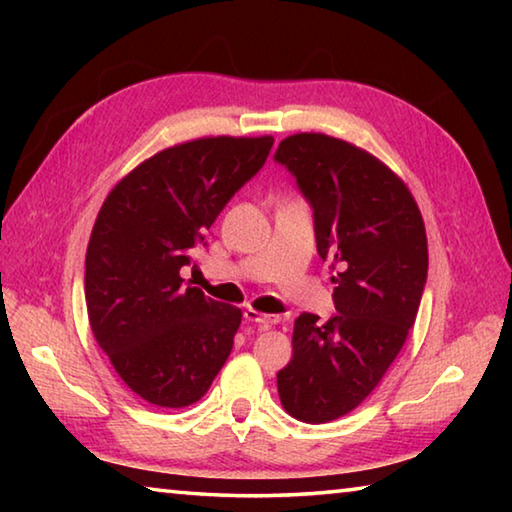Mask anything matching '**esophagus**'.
<instances>
[{"label": "esophagus", "mask_w": 512, "mask_h": 512, "mask_svg": "<svg viewBox=\"0 0 512 512\" xmlns=\"http://www.w3.org/2000/svg\"><path fill=\"white\" fill-rule=\"evenodd\" d=\"M244 318L248 320V323H257V325H262V327H271V325L280 323V316L262 314V311H255V309H250V307L244 311Z\"/></svg>", "instance_id": "34e87169"}]
</instances>
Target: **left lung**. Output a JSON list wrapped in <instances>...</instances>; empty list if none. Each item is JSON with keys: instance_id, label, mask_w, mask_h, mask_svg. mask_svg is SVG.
<instances>
[{"instance_id": "left-lung-1", "label": "left lung", "mask_w": 512, "mask_h": 512, "mask_svg": "<svg viewBox=\"0 0 512 512\" xmlns=\"http://www.w3.org/2000/svg\"><path fill=\"white\" fill-rule=\"evenodd\" d=\"M275 162L314 210L318 255L341 266L336 314L296 318L277 393L296 420L329 422L357 409L400 354L427 284V235L406 185L357 146L300 133L280 142Z\"/></svg>"}]
</instances>
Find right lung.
<instances>
[{
    "mask_svg": "<svg viewBox=\"0 0 512 512\" xmlns=\"http://www.w3.org/2000/svg\"><path fill=\"white\" fill-rule=\"evenodd\" d=\"M273 137H203L155 153L108 194L85 255V302L99 348L135 395L180 409L219 375L241 309L189 287L180 268Z\"/></svg>",
    "mask_w": 512,
    "mask_h": 512,
    "instance_id": "1",
    "label": "right lung"
}]
</instances>
